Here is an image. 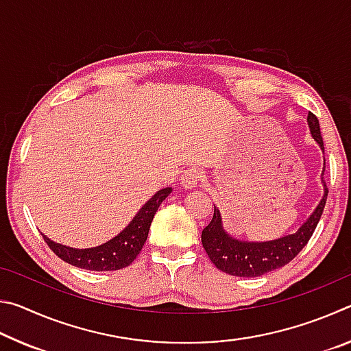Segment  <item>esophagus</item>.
<instances>
[{
    "label": "esophagus",
    "mask_w": 351,
    "mask_h": 351,
    "mask_svg": "<svg viewBox=\"0 0 351 351\" xmlns=\"http://www.w3.org/2000/svg\"><path fill=\"white\" fill-rule=\"evenodd\" d=\"M201 178H203V173H201L199 169H197V167H190V169H187V170L182 173V176H181L182 187H186V189L197 187L198 184H199V181H201Z\"/></svg>",
    "instance_id": "obj_1"
}]
</instances>
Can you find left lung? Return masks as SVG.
<instances>
[{
	"mask_svg": "<svg viewBox=\"0 0 351 351\" xmlns=\"http://www.w3.org/2000/svg\"><path fill=\"white\" fill-rule=\"evenodd\" d=\"M308 127H310V133L313 139L316 141L320 150L325 154L324 141L320 136V127L317 117L310 112L308 114ZM325 173V156H324V169L322 175H320V181L324 186V195L320 198L316 209L311 212L299 229L294 234L283 235L280 239L266 240V241H251V240H241L237 237L230 235L223 226V218L219 209L215 206L213 210L212 221L203 229L201 234V241H203V247L206 249L207 255L213 265L217 266L219 271L226 272V274L237 276V277H260L278 268H283L285 265L289 263L302 249L305 247L308 240L316 229V226L322 215L324 207L326 203V195H328V189L324 180Z\"/></svg>",
	"mask_w": 351,
	"mask_h": 351,
	"instance_id": "left-lung-1",
	"label": "left lung"
}]
</instances>
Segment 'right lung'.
<instances>
[{"label":"right lung","mask_w":351,"mask_h":351,"mask_svg":"<svg viewBox=\"0 0 351 351\" xmlns=\"http://www.w3.org/2000/svg\"><path fill=\"white\" fill-rule=\"evenodd\" d=\"M171 187H165L158 190L147 203L141 207L139 212L133 217L132 221L122 232L112 237L104 245L77 249L60 245V243L52 241L43 235L47 246L52 249L57 257H60L66 263L75 266L80 269L88 271H117L127 268L132 265L134 258L138 257L142 246L148 237L150 224L153 221L154 213L158 207L162 204V201L171 193Z\"/></svg>","instance_id":"1"}]
</instances>
